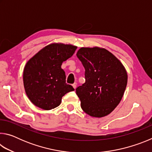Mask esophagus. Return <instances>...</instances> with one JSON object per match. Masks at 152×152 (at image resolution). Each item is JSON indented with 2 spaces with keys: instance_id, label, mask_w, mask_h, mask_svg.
<instances>
[{
  "instance_id": "obj_1",
  "label": "esophagus",
  "mask_w": 152,
  "mask_h": 152,
  "mask_svg": "<svg viewBox=\"0 0 152 152\" xmlns=\"http://www.w3.org/2000/svg\"><path fill=\"white\" fill-rule=\"evenodd\" d=\"M72 86H73V88H74V89H76V83L73 84H72Z\"/></svg>"
}]
</instances>
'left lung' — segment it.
Segmentation results:
<instances>
[{
  "label": "left lung",
  "instance_id": "obj_1",
  "mask_svg": "<svg viewBox=\"0 0 152 152\" xmlns=\"http://www.w3.org/2000/svg\"><path fill=\"white\" fill-rule=\"evenodd\" d=\"M76 56L85 69V83L76 89L82 109L91 117L107 116L124 94L127 84L125 67L104 48H81Z\"/></svg>",
  "mask_w": 152,
  "mask_h": 152
}]
</instances>
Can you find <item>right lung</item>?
Returning a JSON list of instances; mask_svg holds the SVG:
<instances>
[{"label":"right lung","mask_w":152,"mask_h":152,"mask_svg":"<svg viewBox=\"0 0 152 152\" xmlns=\"http://www.w3.org/2000/svg\"><path fill=\"white\" fill-rule=\"evenodd\" d=\"M76 46L52 43L42 49L27 61L23 71L25 92L33 104L44 110L58 107L61 98L74 91L66 83L61 66L71 58Z\"/></svg>","instance_id":"1"}]
</instances>
